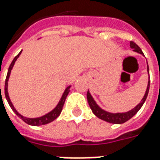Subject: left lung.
I'll return each mask as SVG.
<instances>
[{
	"label": "left lung",
	"mask_w": 160,
	"mask_h": 160,
	"mask_svg": "<svg viewBox=\"0 0 160 160\" xmlns=\"http://www.w3.org/2000/svg\"><path fill=\"white\" fill-rule=\"evenodd\" d=\"M130 47L134 49V51H137V52L141 53L142 55H144L142 50L141 49V48L135 43V42H130ZM148 73H149V68H148ZM149 87H150V81H148V88H147V91H146V93H145V96L142 98V100L141 101V103L138 104L137 106L135 108H134L133 110L131 111H128L126 113H117V114H112V113H109V112H106V111H103L102 109L98 106L95 101L93 100V98H92L91 94L89 92H87V101H88V104L90 105L91 110L92 111L93 114L98 117V118H100L102 120L106 121L108 122H111V123H115V124H120V123H123L125 122L128 121L130 118H132L134 117V115L136 114L138 112V111L140 110L141 108V106L143 105L144 102L147 99V97H148V92H149Z\"/></svg>",
	"instance_id": "left-lung-1"
}]
</instances>
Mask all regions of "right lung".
Returning a JSON list of instances; mask_svg holds the SVG:
<instances>
[{"label":"right lung","instance_id":"add662e5","mask_svg":"<svg viewBox=\"0 0 160 160\" xmlns=\"http://www.w3.org/2000/svg\"><path fill=\"white\" fill-rule=\"evenodd\" d=\"M20 53L21 51L17 55V56L14 57V59L12 60V63L10 64V66H9L8 71V74H7V78H6V81H5V88H4V90H5V95H6V98H7V100L8 102L9 105H10V107L12 109V111H14V113H15L18 117H19L20 119H22L25 122H26L27 124H29V125H33V126H39V125H43V124L46 123H49L50 122H52L54 121L56 118H57L59 117V115L61 114V112L62 111V107H63V104L65 103V100H66V98L68 96V94L69 92V87L67 88L65 92H64V93H63L62 97L61 98V100H60L59 104H57V106H56L52 111H50L49 113L48 114H46L45 116H43V117H41V118H26L22 117L21 115L19 114L17 111H16L14 107H13V105L11 103V101H10V98H9L8 96V78L9 75H10V73H11V70H12V67H13V64L15 62V61L17 60V58L19 57V56L20 55ZM0 92H1V85H0Z\"/></svg>","mask_w":160,"mask_h":160}]
</instances>
